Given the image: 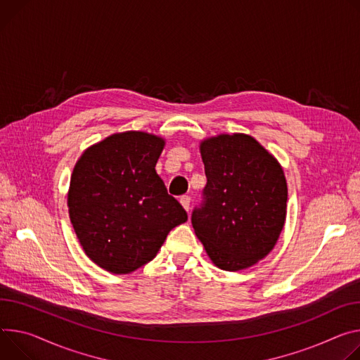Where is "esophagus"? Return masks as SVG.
<instances>
[{
  "mask_svg": "<svg viewBox=\"0 0 360 360\" xmlns=\"http://www.w3.org/2000/svg\"><path fill=\"white\" fill-rule=\"evenodd\" d=\"M179 202H181V205L189 212V208H191V198L188 197V195H184V197H181Z\"/></svg>",
  "mask_w": 360,
  "mask_h": 360,
  "instance_id": "34e87169",
  "label": "esophagus"
}]
</instances>
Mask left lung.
I'll return each mask as SVG.
<instances>
[{
  "mask_svg": "<svg viewBox=\"0 0 360 360\" xmlns=\"http://www.w3.org/2000/svg\"><path fill=\"white\" fill-rule=\"evenodd\" d=\"M207 185L191 222L212 263L238 271L263 259L284 226L287 184L277 159L254 138L219 135L201 143Z\"/></svg>",
  "mask_w": 360,
  "mask_h": 360,
  "instance_id": "left-lung-1",
  "label": "left lung"
}]
</instances>
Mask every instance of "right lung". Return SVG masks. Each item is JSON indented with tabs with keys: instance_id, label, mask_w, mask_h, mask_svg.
I'll return each mask as SVG.
<instances>
[{
	"instance_id": "add662e5",
	"label": "right lung",
	"mask_w": 360,
	"mask_h": 360,
	"mask_svg": "<svg viewBox=\"0 0 360 360\" xmlns=\"http://www.w3.org/2000/svg\"><path fill=\"white\" fill-rule=\"evenodd\" d=\"M162 138L116 134L89 148L70 179L69 214L94 263L127 274L155 258L172 228L188 219L155 171Z\"/></svg>"
}]
</instances>
